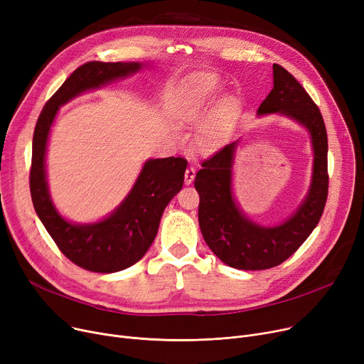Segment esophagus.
I'll return each instance as SVG.
<instances>
[{
    "label": "esophagus",
    "mask_w": 364,
    "mask_h": 364,
    "mask_svg": "<svg viewBox=\"0 0 364 364\" xmlns=\"http://www.w3.org/2000/svg\"><path fill=\"white\" fill-rule=\"evenodd\" d=\"M195 176H196L195 166H188V168L186 169V174H184V183H186V184H192Z\"/></svg>",
    "instance_id": "obj_1"
}]
</instances>
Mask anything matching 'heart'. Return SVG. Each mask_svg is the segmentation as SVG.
<instances>
[{
    "label": "heart",
    "mask_w": 364,
    "mask_h": 364,
    "mask_svg": "<svg viewBox=\"0 0 364 364\" xmlns=\"http://www.w3.org/2000/svg\"><path fill=\"white\" fill-rule=\"evenodd\" d=\"M221 90L220 81L215 75L199 73L190 76L183 82L172 102V114L184 125H199L208 117L211 105L215 102ZM235 110L232 99L224 100L215 113L199 129L196 136V146L200 151L209 153L218 150L227 134V122Z\"/></svg>",
    "instance_id": "1"
}]
</instances>
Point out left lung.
Instances as JSON below:
<instances>
[{
    "instance_id": "obj_1",
    "label": "left lung",
    "mask_w": 364,
    "mask_h": 364,
    "mask_svg": "<svg viewBox=\"0 0 364 364\" xmlns=\"http://www.w3.org/2000/svg\"><path fill=\"white\" fill-rule=\"evenodd\" d=\"M273 84L258 114L280 113L302 124L310 131L314 150L311 187L298 211L273 227L257 224L240 211L232 192L237 141L205 159L195 178L202 236L224 264L239 270H265L288 259L318 224L328 199V134L320 109L294 75L277 63Z\"/></svg>"
}]
</instances>
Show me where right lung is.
<instances>
[{"mask_svg":"<svg viewBox=\"0 0 364 364\" xmlns=\"http://www.w3.org/2000/svg\"><path fill=\"white\" fill-rule=\"evenodd\" d=\"M140 69L141 63L134 62L84 63L51 95L33 131L29 187L35 211L60 252L94 273L121 272L143 258L156 237L165 206L183 187L187 161L174 156L149 159L113 214L94 224H72L55 211L50 199L46 178L47 139L60 106L87 90L100 88Z\"/></svg>","mask_w":364,"mask_h":364,"instance_id":"1","label":"right lung"}]
</instances>
